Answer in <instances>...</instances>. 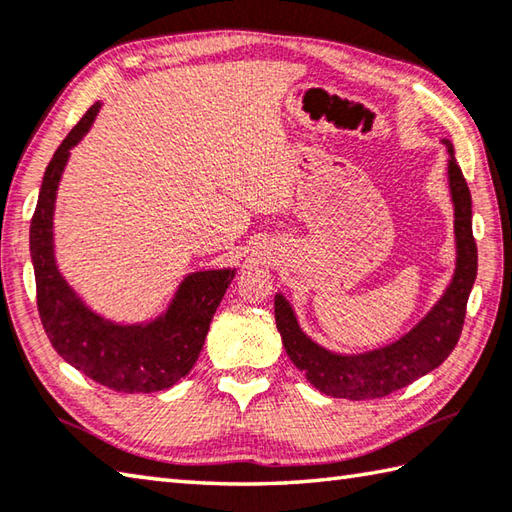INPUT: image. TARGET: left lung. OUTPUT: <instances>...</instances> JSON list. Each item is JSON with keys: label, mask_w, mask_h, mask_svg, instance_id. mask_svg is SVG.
<instances>
[{"label": "left lung", "mask_w": 512, "mask_h": 512, "mask_svg": "<svg viewBox=\"0 0 512 512\" xmlns=\"http://www.w3.org/2000/svg\"><path fill=\"white\" fill-rule=\"evenodd\" d=\"M448 148V186L455 206V273L444 295L413 328L397 342L366 350L359 355L333 353L310 339L299 326L288 299L275 295V322L286 353L319 393L339 399H377L413 384L435 370L453 353L462 335L468 295L477 277V244L473 237V202L470 190L455 159L453 144Z\"/></svg>", "instance_id": "8db88e82"}]
</instances>
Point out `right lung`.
<instances>
[{"instance_id":"right-lung-1","label":"right lung","mask_w":512,"mask_h":512,"mask_svg":"<svg viewBox=\"0 0 512 512\" xmlns=\"http://www.w3.org/2000/svg\"><path fill=\"white\" fill-rule=\"evenodd\" d=\"M99 108L102 102L90 106L59 144L39 188L35 215L30 219L37 308L50 344L79 373L117 393H157L177 384L195 366L235 268L186 275L164 313L144 324L110 322L90 310L68 286L55 262V199L70 148L82 142Z\"/></svg>"}]
</instances>
